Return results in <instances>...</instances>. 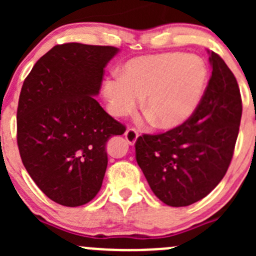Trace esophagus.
Segmentation results:
<instances>
[{
    "instance_id": "obj_1",
    "label": "esophagus",
    "mask_w": 256,
    "mask_h": 256,
    "mask_svg": "<svg viewBox=\"0 0 256 256\" xmlns=\"http://www.w3.org/2000/svg\"><path fill=\"white\" fill-rule=\"evenodd\" d=\"M138 138V132L135 130V128H128V130H126L125 138H126V141L128 142V144H131V146H132V144H135Z\"/></svg>"
}]
</instances>
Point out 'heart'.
I'll return each instance as SVG.
<instances>
[{"label": "heart", "instance_id": "heart-1", "mask_svg": "<svg viewBox=\"0 0 256 256\" xmlns=\"http://www.w3.org/2000/svg\"><path fill=\"white\" fill-rule=\"evenodd\" d=\"M208 70L197 56L162 53L136 56L102 84L108 109L122 118L142 99V112L156 128L172 130L184 124L200 105Z\"/></svg>", "mask_w": 256, "mask_h": 256}]
</instances>
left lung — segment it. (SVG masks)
<instances>
[{
    "instance_id": "1",
    "label": "left lung",
    "mask_w": 256,
    "mask_h": 256,
    "mask_svg": "<svg viewBox=\"0 0 256 256\" xmlns=\"http://www.w3.org/2000/svg\"><path fill=\"white\" fill-rule=\"evenodd\" d=\"M212 76L193 115L176 128L142 135L136 161L160 200L186 207L209 194L226 176L242 118L238 82L223 59L209 52Z\"/></svg>"
}]
</instances>
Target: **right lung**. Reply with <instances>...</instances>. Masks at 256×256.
I'll return each instance as SVG.
<instances>
[{
    "label": "right lung",
    "mask_w": 256,
    "mask_h": 256,
    "mask_svg": "<svg viewBox=\"0 0 256 256\" xmlns=\"http://www.w3.org/2000/svg\"><path fill=\"white\" fill-rule=\"evenodd\" d=\"M118 52L110 46H56L22 85L20 158L38 188L58 204L79 207L98 194L108 167V140L126 130L94 98Z\"/></svg>",
    "instance_id": "obj_1"
}]
</instances>
